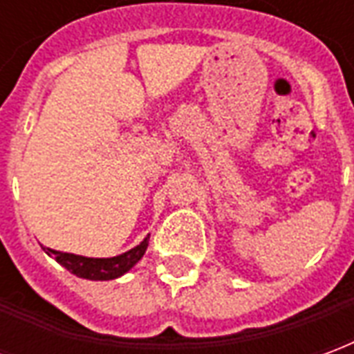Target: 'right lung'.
Segmentation results:
<instances>
[{"label": "right lung", "mask_w": 354, "mask_h": 354, "mask_svg": "<svg viewBox=\"0 0 354 354\" xmlns=\"http://www.w3.org/2000/svg\"><path fill=\"white\" fill-rule=\"evenodd\" d=\"M147 245H149V235L138 246H134L119 256H113V258H87V256L60 252V250H53V248H45V246H43V250L49 254L50 258H55L60 266L66 267L70 273L77 274L81 279L113 281V279H119L121 274L129 273L132 267L144 258Z\"/></svg>", "instance_id": "obj_1"}]
</instances>
